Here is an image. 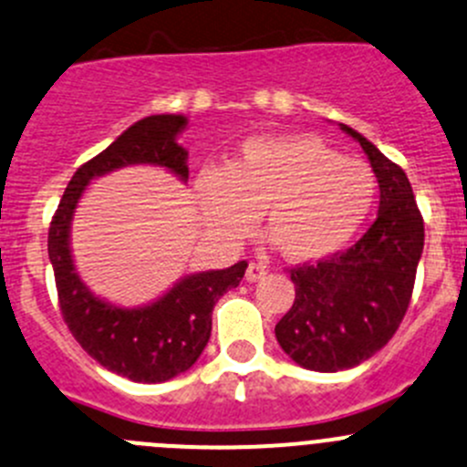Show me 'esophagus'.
<instances>
[{
    "label": "esophagus",
    "instance_id": "1",
    "mask_svg": "<svg viewBox=\"0 0 467 467\" xmlns=\"http://www.w3.org/2000/svg\"><path fill=\"white\" fill-rule=\"evenodd\" d=\"M264 275H265V265L254 264V261H252V264L247 265V270H245V279H247V282H259V279L264 277Z\"/></svg>",
    "mask_w": 467,
    "mask_h": 467
}]
</instances>
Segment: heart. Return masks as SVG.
I'll use <instances>...</instances> for the list:
<instances>
[{
    "mask_svg": "<svg viewBox=\"0 0 467 467\" xmlns=\"http://www.w3.org/2000/svg\"><path fill=\"white\" fill-rule=\"evenodd\" d=\"M376 197L369 164L314 135L250 137L222 170H203L194 181L202 220L215 236L241 238L261 211L265 234L296 264L344 250Z\"/></svg>",
    "mask_w": 467,
    "mask_h": 467,
    "instance_id": "heart-1",
    "label": "heart"
}]
</instances>
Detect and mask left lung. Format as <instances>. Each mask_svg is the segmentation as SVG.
<instances>
[{
    "instance_id": "8db88e82",
    "label": "left lung",
    "mask_w": 467,
    "mask_h": 467,
    "mask_svg": "<svg viewBox=\"0 0 467 467\" xmlns=\"http://www.w3.org/2000/svg\"><path fill=\"white\" fill-rule=\"evenodd\" d=\"M380 202L374 224L346 252L291 270L296 300L275 326L284 353L312 371H344L379 353L406 317L424 250V222L406 171L353 128Z\"/></svg>"
}]
</instances>
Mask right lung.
Segmentation results:
<instances>
[{
	"label": "right lung",
	"mask_w": 467,
	"mask_h": 467,
	"mask_svg": "<svg viewBox=\"0 0 467 467\" xmlns=\"http://www.w3.org/2000/svg\"><path fill=\"white\" fill-rule=\"evenodd\" d=\"M185 128L188 117L183 114H153L132 123L103 153L75 171L47 236L66 326L100 367L135 383H164L197 362L211 339L213 305L241 284L247 264L238 261L224 270L185 275L150 303L123 307L96 296L79 277L70 229L91 181L123 167H162L181 183H188V150L179 144Z\"/></svg>",
	"instance_id": "1"
}]
</instances>
